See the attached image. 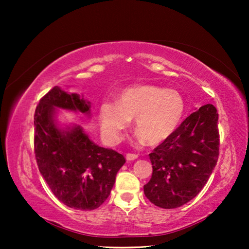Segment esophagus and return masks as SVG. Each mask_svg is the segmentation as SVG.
Listing matches in <instances>:
<instances>
[{
  "label": "esophagus",
  "mask_w": 249,
  "mask_h": 249,
  "mask_svg": "<svg viewBox=\"0 0 249 249\" xmlns=\"http://www.w3.org/2000/svg\"><path fill=\"white\" fill-rule=\"evenodd\" d=\"M137 157H138V156L136 154H132V153H129V154L126 155V159H127L128 161H130V160L137 159Z\"/></svg>",
  "instance_id": "34e87169"
}]
</instances>
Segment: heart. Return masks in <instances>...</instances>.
<instances>
[{
    "label": "heart",
    "mask_w": 249,
    "mask_h": 249,
    "mask_svg": "<svg viewBox=\"0 0 249 249\" xmlns=\"http://www.w3.org/2000/svg\"><path fill=\"white\" fill-rule=\"evenodd\" d=\"M183 113L184 101L178 92L141 84L125 89L117 103L105 101L101 104L99 115L103 136L108 142H120L135 117V128L140 137L155 145L175 132Z\"/></svg>",
    "instance_id": "b5f03b06"
}]
</instances>
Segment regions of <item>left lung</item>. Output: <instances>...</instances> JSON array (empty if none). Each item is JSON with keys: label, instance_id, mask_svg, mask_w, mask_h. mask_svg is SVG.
<instances>
[{"label": "left lung", "instance_id": "1", "mask_svg": "<svg viewBox=\"0 0 249 249\" xmlns=\"http://www.w3.org/2000/svg\"><path fill=\"white\" fill-rule=\"evenodd\" d=\"M217 121L215 107L205 104L149 154L153 176L144 193L151 203L176 209L199 195L217 162Z\"/></svg>", "mask_w": 249, "mask_h": 249}]
</instances>
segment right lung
<instances>
[{"label": "right lung", "mask_w": 249, "mask_h": 249, "mask_svg": "<svg viewBox=\"0 0 249 249\" xmlns=\"http://www.w3.org/2000/svg\"><path fill=\"white\" fill-rule=\"evenodd\" d=\"M56 107L90 114V102L77 93L54 87L44 95L34 115L37 166L62 203L75 210L98 209L111 193L124 156L95 145L81 126L58 127Z\"/></svg>", "instance_id": "add662e5"}]
</instances>
